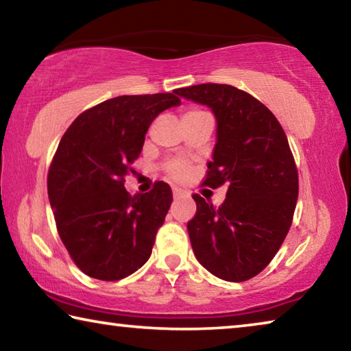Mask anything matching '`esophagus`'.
<instances>
[{
  "label": "esophagus",
  "instance_id": "34e87169",
  "mask_svg": "<svg viewBox=\"0 0 351 351\" xmlns=\"http://www.w3.org/2000/svg\"><path fill=\"white\" fill-rule=\"evenodd\" d=\"M184 197H187V192H184L182 189H178V187L173 189V198L175 199H181Z\"/></svg>",
  "mask_w": 351,
  "mask_h": 351
}]
</instances>
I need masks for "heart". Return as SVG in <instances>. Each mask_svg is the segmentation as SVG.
Masks as SVG:
<instances>
[{
    "label": "heart",
    "mask_w": 351,
    "mask_h": 351,
    "mask_svg": "<svg viewBox=\"0 0 351 351\" xmlns=\"http://www.w3.org/2000/svg\"><path fill=\"white\" fill-rule=\"evenodd\" d=\"M198 112H203V111H198V110H190L187 111L184 116H190V114H198ZM165 170H167V173L175 178V180H184L189 175V164L184 162V161H171L167 165H165Z\"/></svg>",
    "instance_id": "1"
}]
</instances>
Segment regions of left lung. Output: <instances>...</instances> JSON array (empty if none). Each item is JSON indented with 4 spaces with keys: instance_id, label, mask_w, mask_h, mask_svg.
Here are the masks:
<instances>
[{
    "instance_id": "left-lung-1",
    "label": "left lung",
    "mask_w": 351,
    "mask_h": 351,
    "mask_svg": "<svg viewBox=\"0 0 351 351\" xmlns=\"http://www.w3.org/2000/svg\"><path fill=\"white\" fill-rule=\"evenodd\" d=\"M207 105L217 119V144L204 186H224L218 207L195 193L187 223L195 257L213 276L245 282L274 258L293 223L299 175L287 134L276 116L251 94L203 83L176 90Z\"/></svg>"
}]
</instances>
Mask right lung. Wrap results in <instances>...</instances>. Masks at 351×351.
Instances as JSON below:
<instances>
[{"label": "right lung", "mask_w": 351, "mask_h": 351, "mask_svg": "<svg viewBox=\"0 0 351 351\" xmlns=\"http://www.w3.org/2000/svg\"><path fill=\"white\" fill-rule=\"evenodd\" d=\"M180 104L176 90L119 96L83 111L63 134L47 173V195L58 235L86 276L121 280L150 258L171 189L159 181L132 197L123 182L148 127Z\"/></svg>", "instance_id": "obj_1"}]
</instances>
